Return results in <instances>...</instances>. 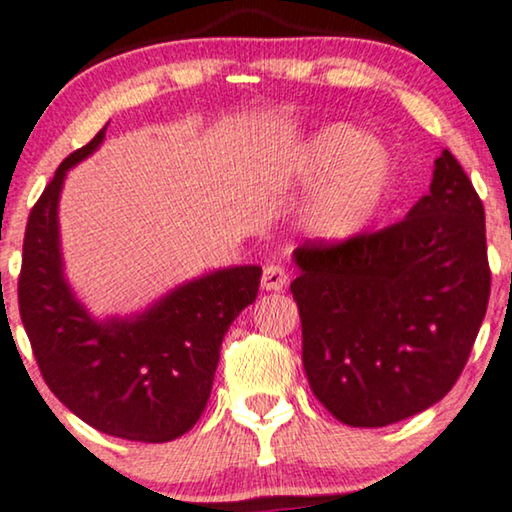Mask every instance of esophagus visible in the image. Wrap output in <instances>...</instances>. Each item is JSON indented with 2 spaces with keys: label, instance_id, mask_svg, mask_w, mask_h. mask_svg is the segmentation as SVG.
Returning <instances> with one entry per match:
<instances>
[{
  "label": "esophagus",
  "instance_id": "obj_1",
  "mask_svg": "<svg viewBox=\"0 0 512 512\" xmlns=\"http://www.w3.org/2000/svg\"><path fill=\"white\" fill-rule=\"evenodd\" d=\"M285 281H288V274H285V267L281 264H267L262 271V288L269 292H278L285 288Z\"/></svg>",
  "mask_w": 512,
  "mask_h": 512
}]
</instances>
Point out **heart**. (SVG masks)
<instances>
[{"instance_id": "heart-1", "label": "heart", "mask_w": 512, "mask_h": 512, "mask_svg": "<svg viewBox=\"0 0 512 512\" xmlns=\"http://www.w3.org/2000/svg\"><path fill=\"white\" fill-rule=\"evenodd\" d=\"M292 180L318 189L304 224L327 243L358 236L379 213L393 182V154L353 124L320 126L292 156Z\"/></svg>"}]
</instances>
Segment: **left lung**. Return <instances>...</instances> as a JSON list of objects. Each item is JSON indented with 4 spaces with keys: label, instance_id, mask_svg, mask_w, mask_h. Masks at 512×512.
I'll return each instance as SVG.
<instances>
[{
    "label": "left lung",
    "instance_id": "8db88e82",
    "mask_svg": "<svg viewBox=\"0 0 512 512\" xmlns=\"http://www.w3.org/2000/svg\"><path fill=\"white\" fill-rule=\"evenodd\" d=\"M292 257L304 372L332 417L379 428L452 391L492 285L485 208L452 152L403 222Z\"/></svg>",
    "mask_w": 512,
    "mask_h": 512
}]
</instances>
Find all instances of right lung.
Segmentation results:
<instances>
[{
  "mask_svg": "<svg viewBox=\"0 0 512 512\" xmlns=\"http://www.w3.org/2000/svg\"><path fill=\"white\" fill-rule=\"evenodd\" d=\"M107 126L60 163L27 217L18 306L53 395L88 426L135 442L185 435L206 410L229 325L255 302L262 269H217L131 318L95 320L63 274L58 201L65 175Z\"/></svg>",
  "mask_w": 512,
  "mask_h": 512,
  "instance_id": "1",
  "label": "right lung"
}]
</instances>
